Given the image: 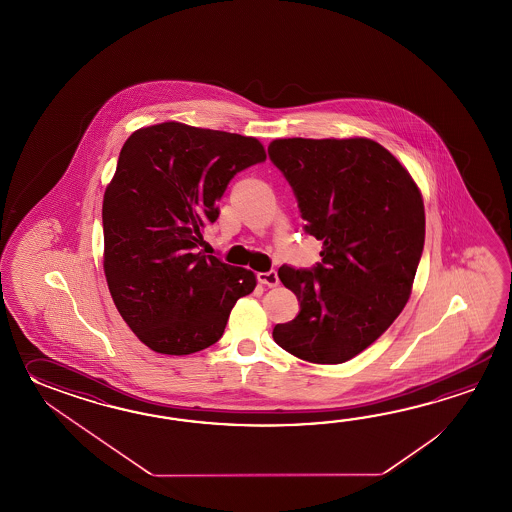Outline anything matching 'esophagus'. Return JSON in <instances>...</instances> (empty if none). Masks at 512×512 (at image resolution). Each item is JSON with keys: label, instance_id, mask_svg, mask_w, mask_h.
<instances>
[{"label": "esophagus", "instance_id": "1", "mask_svg": "<svg viewBox=\"0 0 512 512\" xmlns=\"http://www.w3.org/2000/svg\"><path fill=\"white\" fill-rule=\"evenodd\" d=\"M258 282L263 283V285H267V287H276L278 282H280V280H278V272H260V274H258Z\"/></svg>", "mask_w": 512, "mask_h": 512}]
</instances>
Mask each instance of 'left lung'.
Wrapping results in <instances>:
<instances>
[{
    "label": "left lung",
    "mask_w": 512,
    "mask_h": 512,
    "mask_svg": "<svg viewBox=\"0 0 512 512\" xmlns=\"http://www.w3.org/2000/svg\"><path fill=\"white\" fill-rule=\"evenodd\" d=\"M269 157L293 186L305 230L322 240L313 271L278 269L300 313L272 338L305 362L342 364L381 337L412 294L425 245L421 190L366 137L276 139Z\"/></svg>",
    "instance_id": "obj_1"
}]
</instances>
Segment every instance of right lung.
Wrapping results in <instances>:
<instances>
[{"label": "right lung", "mask_w": 512, "mask_h": 512, "mask_svg": "<svg viewBox=\"0 0 512 512\" xmlns=\"http://www.w3.org/2000/svg\"><path fill=\"white\" fill-rule=\"evenodd\" d=\"M254 137L161 122L133 131L104 192V274L142 344L190 355L216 344L256 274L197 252L234 175L265 161Z\"/></svg>", "instance_id": "obj_1"}]
</instances>
